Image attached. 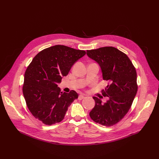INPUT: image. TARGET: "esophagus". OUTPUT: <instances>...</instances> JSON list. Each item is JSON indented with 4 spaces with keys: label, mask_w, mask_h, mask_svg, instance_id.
<instances>
[{
    "label": "esophagus",
    "mask_w": 159,
    "mask_h": 159,
    "mask_svg": "<svg viewBox=\"0 0 159 159\" xmlns=\"http://www.w3.org/2000/svg\"><path fill=\"white\" fill-rule=\"evenodd\" d=\"M84 98H85V96L83 95H80L79 96V97H78V99H79V100H82Z\"/></svg>",
    "instance_id": "esophagus-1"
}]
</instances>
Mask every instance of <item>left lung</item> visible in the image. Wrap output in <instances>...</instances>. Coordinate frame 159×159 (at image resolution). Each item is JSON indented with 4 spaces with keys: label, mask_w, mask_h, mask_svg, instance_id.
Masks as SVG:
<instances>
[{
    "label": "left lung",
    "mask_w": 159,
    "mask_h": 159,
    "mask_svg": "<svg viewBox=\"0 0 159 159\" xmlns=\"http://www.w3.org/2000/svg\"><path fill=\"white\" fill-rule=\"evenodd\" d=\"M89 57L99 65L103 80L110 83L102 90L109 97L106 102L93 97L95 106L90 112L91 119L106 127L120 122L130 109L138 90L137 74L134 66L126 54L113 47L87 50Z\"/></svg>",
    "instance_id": "8db88e82"
}]
</instances>
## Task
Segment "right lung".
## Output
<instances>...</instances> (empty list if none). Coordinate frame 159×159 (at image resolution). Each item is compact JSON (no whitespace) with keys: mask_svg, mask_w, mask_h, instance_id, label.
<instances>
[{"mask_svg":"<svg viewBox=\"0 0 159 159\" xmlns=\"http://www.w3.org/2000/svg\"><path fill=\"white\" fill-rule=\"evenodd\" d=\"M85 51L61 45L40 52L27 67L23 93L32 116L47 125L59 123L78 94L71 90L61 92L57 84L66 76L72 65Z\"/></svg>","mask_w":159,"mask_h":159,"instance_id":"1","label":"right lung"}]
</instances>
